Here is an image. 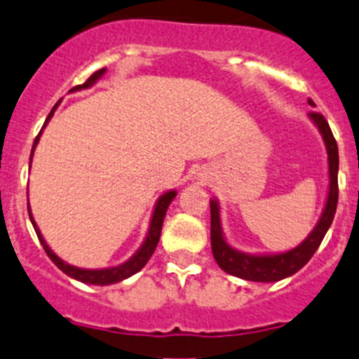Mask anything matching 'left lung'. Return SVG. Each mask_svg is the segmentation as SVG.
Here are the masks:
<instances>
[{
    "label": "left lung",
    "instance_id": "left-lung-1",
    "mask_svg": "<svg viewBox=\"0 0 359 359\" xmlns=\"http://www.w3.org/2000/svg\"><path fill=\"white\" fill-rule=\"evenodd\" d=\"M313 105L312 100H309ZM309 119L317 126L319 134L323 135L324 146L327 153V196L324 203L323 213L317 220L316 227L310 231L309 236L298 245L285 252H271V254H248L238 250L229 243L224 236L220 217V203L217 199H210L211 210V250L217 264L229 275L238 278L250 280V282H278L287 276L294 275L312 259L320 241L326 236L331 222L335 218L337 203H339V146L331 134V128L323 114L310 112Z\"/></svg>",
    "mask_w": 359,
    "mask_h": 359
}]
</instances>
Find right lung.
Wrapping results in <instances>:
<instances>
[{
    "label": "right lung",
    "mask_w": 359,
    "mask_h": 359,
    "mask_svg": "<svg viewBox=\"0 0 359 359\" xmlns=\"http://www.w3.org/2000/svg\"><path fill=\"white\" fill-rule=\"evenodd\" d=\"M104 74H105V68L95 72V74L91 75L86 83L81 84V86L72 88L70 93H75V91H81V90H88V88L95 86V84H97L98 81L102 79V75H104ZM56 109H57V104L54 105L53 111L49 112V116H47L46 123H43V126H42V130H40V134L36 135L35 142H33L32 155H29V167H32V160H33V155H35V148H36V144H39L40 137H42L43 128H46L47 123L50 121V118L54 116ZM176 194H177L176 190H167V192H163L162 196L156 199L155 208H153L151 220H149L148 233H146V238H144V241L141 243V247L137 248V252H135V254L132 255L128 261L121 262V264H118V266H111V268L88 269V268H79V266H74V264H68V262H65L63 259L60 257V255L54 254V250L49 247V245H47L46 238H43L42 233H40L39 225H36L35 218H33L32 208H29V201H28V213H29V220H32L33 229H35V233H36V236H39L40 243H42L43 250H46V254L49 255L50 261H53L54 264H56L57 268H60L61 271L65 273V275H68L70 278H74V280H79V282H83V284L111 285V284H118V282H121V280H125V278H128V276L135 275V273L141 271V269L144 268L146 262L149 261V257H151L153 252H155L156 245H158L160 233H162V225H163V218H165V213H167V208H169V204L172 203V199L176 197Z\"/></svg>",
    "instance_id": "1"
}]
</instances>
